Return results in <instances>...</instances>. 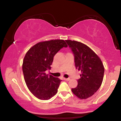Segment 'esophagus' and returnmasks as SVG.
Here are the masks:
<instances>
[{"mask_svg": "<svg viewBox=\"0 0 121 121\" xmlns=\"http://www.w3.org/2000/svg\"><path fill=\"white\" fill-rule=\"evenodd\" d=\"M64 80L65 81H69L70 80V78H64Z\"/></svg>", "mask_w": 121, "mask_h": 121, "instance_id": "esophagus-1", "label": "esophagus"}]
</instances>
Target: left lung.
<instances>
[{
	"instance_id": "1",
	"label": "left lung",
	"mask_w": 121,
	"mask_h": 121,
	"mask_svg": "<svg viewBox=\"0 0 121 121\" xmlns=\"http://www.w3.org/2000/svg\"><path fill=\"white\" fill-rule=\"evenodd\" d=\"M66 42L73 53L76 69L81 72L78 86L72 89V91L80 99H87L100 87L104 67L99 57L88 46L74 40Z\"/></svg>"
}]
</instances>
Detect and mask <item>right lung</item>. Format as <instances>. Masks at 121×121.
I'll return each instance as SVG.
<instances>
[{"label": "right lung", "instance_id": "add662e5", "mask_svg": "<svg viewBox=\"0 0 121 121\" xmlns=\"http://www.w3.org/2000/svg\"><path fill=\"white\" fill-rule=\"evenodd\" d=\"M67 45L63 40H52L39 42L26 52L22 69L27 88L34 96L41 100L54 96L62 80L45 72L51 69L54 57L60 49Z\"/></svg>", "mask_w": 121, "mask_h": 121}]
</instances>
